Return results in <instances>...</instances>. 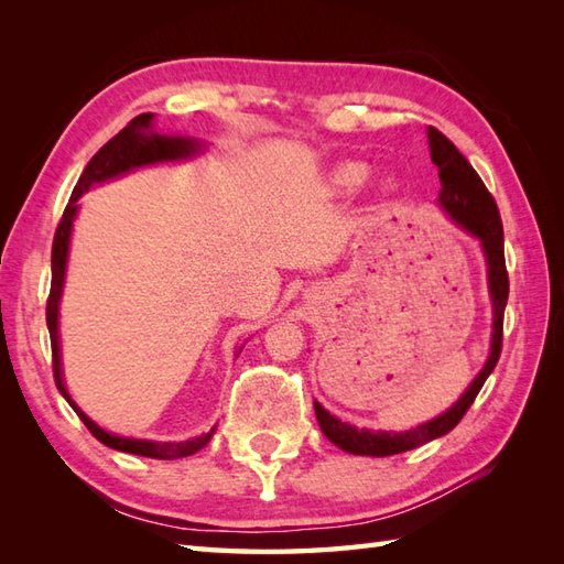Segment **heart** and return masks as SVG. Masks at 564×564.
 I'll list each match as a JSON object with an SVG mask.
<instances>
[{
  "label": "heart",
  "mask_w": 564,
  "mask_h": 564,
  "mask_svg": "<svg viewBox=\"0 0 564 564\" xmlns=\"http://www.w3.org/2000/svg\"><path fill=\"white\" fill-rule=\"evenodd\" d=\"M368 176L370 170L364 162H344L332 172V184L334 188L344 191V194H354V191H358L368 182Z\"/></svg>",
  "instance_id": "1"
}]
</instances>
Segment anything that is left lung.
<instances>
[{"mask_svg":"<svg viewBox=\"0 0 564 564\" xmlns=\"http://www.w3.org/2000/svg\"><path fill=\"white\" fill-rule=\"evenodd\" d=\"M426 135L431 162L438 166L441 178L438 206L451 215V220L455 225H460L465 232L480 239L482 254L487 261L489 301H492V344H489V356L482 370L475 376V380L467 386L460 398L443 414L429 419V422L419 424L410 431L356 429L329 414L319 402H315V414L322 434H325L334 446H339L341 451L354 455H376V458H386V455L412 451L438 436H446L465 416V412L470 410L477 392L482 390L485 380L495 370L501 354V327H505L509 275L505 263V227H501L497 203L482 184V178L473 170V164L463 158L458 148H455L446 135L438 133L436 128H426Z\"/></svg>","mask_w":564,"mask_h":564,"instance_id":"obj_1","label":"left lung"}]
</instances>
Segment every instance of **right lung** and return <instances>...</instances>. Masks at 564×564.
Here are the masks:
<instances>
[{"label": "right lung", "instance_id": "obj_1", "mask_svg": "<svg viewBox=\"0 0 564 564\" xmlns=\"http://www.w3.org/2000/svg\"><path fill=\"white\" fill-rule=\"evenodd\" d=\"M203 148L206 145L196 138L158 133V130H154V113L135 116L133 121L121 130V133L106 142V145L89 160V164L84 166V172L79 176L75 191H72L69 203L63 213V220H59L55 239H53V259H51L53 281H51V297H47V307H45V322H47V332H51L55 386L59 392H63V398L69 402L72 410L77 412L84 426L91 431L94 438L101 441L104 446H109L113 451L142 455V458L176 460V458H186V455H194L203 446H208L210 436L215 434V426L208 431V434L188 438V441H148V438H133V436H118V434H111V431L101 429L97 422H91V419L79 410L77 402L69 398V392L65 388V378H63V356H59L57 315H59V297H63V285H65L72 223H75L77 210H79L77 200L82 198V194H87L91 186L109 182V178H116V176H123L133 170H140V166L188 160L194 158V154L203 152Z\"/></svg>", "mask_w": 564, "mask_h": 564}]
</instances>
